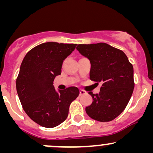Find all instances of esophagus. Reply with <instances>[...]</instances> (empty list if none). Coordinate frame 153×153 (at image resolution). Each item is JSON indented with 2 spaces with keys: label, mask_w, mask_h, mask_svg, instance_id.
Segmentation results:
<instances>
[{
  "label": "esophagus",
  "mask_w": 153,
  "mask_h": 153,
  "mask_svg": "<svg viewBox=\"0 0 153 153\" xmlns=\"http://www.w3.org/2000/svg\"><path fill=\"white\" fill-rule=\"evenodd\" d=\"M86 94V92H85V91L83 90H80V96H82V95H84Z\"/></svg>",
  "instance_id": "esophagus-1"
}]
</instances>
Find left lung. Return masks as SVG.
Segmentation results:
<instances>
[{
  "mask_svg": "<svg viewBox=\"0 0 153 153\" xmlns=\"http://www.w3.org/2000/svg\"><path fill=\"white\" fill-rule=\"evenodd\" d=\"M77 50L90 60V79L101 82L99 94L92 92L87 114L99 122H110L127 106L134 88V70L123 51L106 43L78 45Z\"/></svg>",
  "mask_w": 153,
  "mask_h": 153,
  "instance_id": "1",
  "label": "left lung"
}]
</instances>
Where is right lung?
Instances as JSON below:
<instances>
[{
  "label": "right lung",
  "mask_w": 153,
  "mask_h": 153,
  "mask_svg": "<svg viewBox=\"0 0 153 153\" xmlns=\"http://www.w3.org/2000/svg\"><path fill=\"white\" fill-rule=\"evenodd\" d=\"M77 44L46 42L27 52L16 79V91L26 114L36 124L55 127L67 119L72 101L78 96L77 87L56 91L53 81L61 74L63 60Z\"/></svg>",
  "instance_id": "obj_1"
}]
</instances>
